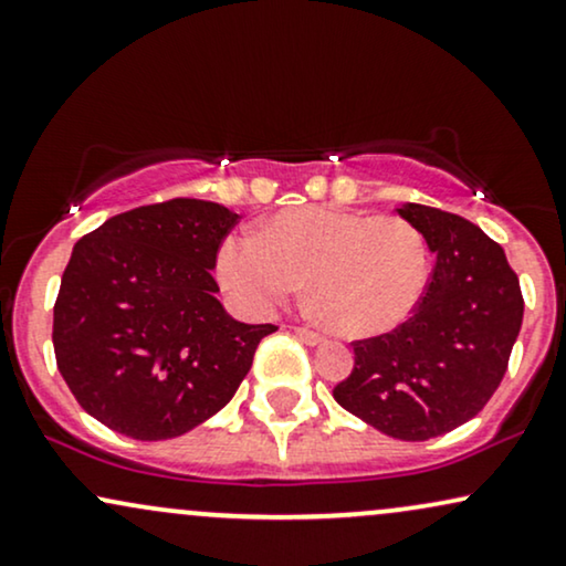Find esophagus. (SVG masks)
Here are the masks:
<instances>
[{"label": "esophagus", "instance_id": "1", "mask_svg": "<svg viewBox=\"0 0 566 566\" xmlns=\"http://www.w3.org/2000/svg\"><path fill=\"white\" fill-rule=\"evenodd\" d=\"M296 338L302 340V344H306V346H319L323 344V336H319V333H315V331H310V327H296Z\"/></svg>", "mask_w": 566, "mask_h": 566}]
</instances>
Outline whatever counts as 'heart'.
<instances>
[{"mask_svg":"<svg viewBox=\"0 0 566 566\" xmlns=\"http://www.w3.org/2000/svg\"><path fill=\"white\" fill-rule=\"evenodd\" d=\"M214 272L230 302L249 315H268L310 277L325 323L369 338L415 315L430 281V254L420 230L394 214L296 207L260 233L226 235Z\"/></svg>","mask_w":566,"mask_h":566,"instance_id":"obj_1","label":"heart"}]
</instances>
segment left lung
Wrapping results in <instances>:
<instances>
[{"mask_svg":"<svg viewBox=\"0 0 566 566\" xmlns=\"http://www.w3.org/2000/svg\"><path fill=\"white\" fill-rule=\"evenodd\" d=\"M396 212L420 230L436 268L407 323L354 340V369L333 399L390 438L428 441L496 394L525 302L504 249L470 220L409 201Z\"/></svg>","mask_w":566,"mask_h":566,"instance_id":"obj_1","label":"left lung"}]
</instances>
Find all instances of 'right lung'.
<instances>
[{
  "label": "right lung",
  "instance_id": "right-lung-1",
  "mask_svg": "<svg viewBox=\"0 0 566 566\" xmlns=\"http://www.w3.org/2000/svg\"><path fill=\"white\" fill-rule=\"evenodd\" d=\"M239 214L172 199L104 220L73 247L54 302V357L75 401L136 441L209 420L275 325L233 319L212 270Z\"/></svg>",
  "mask_w": 566,
  "mask_h": 566
}]
</instances>
